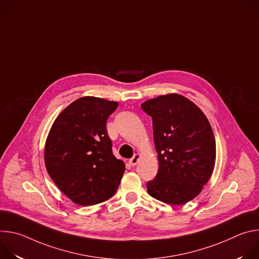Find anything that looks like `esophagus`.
Masks as SVG:
<instances>
[{
  "label": "esophagus",
  "instance_id": "obj_1",
  "mask_svg": "<svg viewBox=\"0 0 259 259\" xmlns=\"http://www.w3.org/2000/svg\"><path fill=\"white\" fill-rule=\"evenodd\" d=\"M139 159H140V155H139V154H135V155L133 156V158H131V159L129 160V163H130L132 166H135V165L138 163Z\"/></svg>",
  "mask_w": 259,
  "mask_h": 259
}]
</instances>
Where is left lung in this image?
<instances>
[{
	"instance_id": "8db88e82",
	"label": "left lung",
	"mask_w": 259,
	"mask_h": 259,
	"mask_svg": "<svg viewBox=\"0 0 259 259\" xmlns=\"http://www.w3.org/2000/svg\"><path fill=\"white\" fill-rule=\"evenodd\" d=\"M141 108L153 118L159 160L147 193L169 205H183L201 192L210 179L216 158L215 138L202 110L180 94L146 100Z\"/></svg>"
}]
</instances>
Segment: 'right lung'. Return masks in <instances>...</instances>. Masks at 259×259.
Segmentation results:
<instances>
[{"label":"right lung","instance_id":"1","mask_svg":"<svg viewBox=\"0 0 259 259\" xmlns=\"http://www.w3.org/2000/svg\"><path fill=\"white\" fill-rule=\"evenodd\" d=\"M118 102L85 96L71 102L54 121L45 143L48 174L73 203L90 206L112 198L125 164L112 151L106 121Z\"/></svg>","mask_w":259,"mask_h":259}]
</instances>
